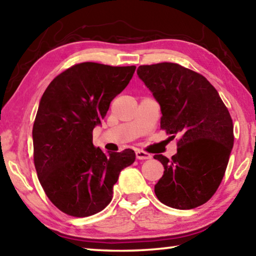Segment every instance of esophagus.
Returning a JSON list of instances; mask_svg holds the SVG:
<instances>
[{"mask_svg": "<svg viewBox=\"0 0 256 256\" xmlns=\"http://www.w3.org/2000/svg\"><path fill=\"white\" fill-rule=\"evenodd\" d=\"M136 158L140 160H146V159L152 158V156H151L150 154L146 152V151H142V150H136Z\"/></svg>", "mask_w": 256, "mask_h": 256, "instance_id": "34e87169", "label": "esophagus"}]
</instances>
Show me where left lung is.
I'll use <instances>...</instances> for the list:
<instances>
[{
  "label": "left lung",
  "instance_id": "left-lung-1",
  "mask_svg": "<svg viewBox=\"0 0 256 256\" xmlns=\"http://www.w3.org/2000/svg\"><path fill=\"white\" fill-rule=\"evenodd\" d=\"M136 72L159 102L160 128L180 136L172 159L154 156L164 168L156 196L180 210L204 204L222 183L234 146L226 105L204 76L180 64L140 66Z\"/></svg>",
  "mask_w": 256,
  "mask_h": 256
}]
</instances>
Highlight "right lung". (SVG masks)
<instances>
[{
    "label": "right lung",
    "instance_id": "right-lung-1",
    "mask_svg": "<svg viewBox=\"0 0 256 256\" xmlns=\"http://www.w3.org/2000/svg\"><path fill=\"white\" fill-rule=\"evenodd\" d=\"M136 68L79 63L42 94L32 128L34 162L47 198L64 214L88 216L105 209L120 170L136 160L132 149L106 154L92 144L94 128Z\"/></svg>",
    "mask_w": 256,
    "mask_h": 256
}]
</instances>
